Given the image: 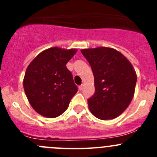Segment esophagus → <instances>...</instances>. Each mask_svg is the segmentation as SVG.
<instances>
[{"label":"esophagus","mask_w":157,"mask_h":157,"mask_svg":"<svg viewBox=\"0 0 157 157\" xmlns=\"http://www.w3.org/2000/svg\"><path fill=\"white\" fill-rule=\"evenodd\" d=\"M83 84H81L80 86H79V90H82L83 89Z\"/></svg>","instance_id":"obj_1"}]
</instances>
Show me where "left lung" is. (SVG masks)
<instances>
[{
    "label": "left lung",
    "instance_id": "8db88e82",
    "mask_svg": "<svg viewBox=\"0 0 157 157\" xmlns=\"http://www.w3.org/2000/svg\"><path fill=\"white\" fill-rule=\"evenodd\" d=\"M94 75L95 93L88 99L91 113L102 120L113 119L124 112L134 94L137 74L118 51L107 47L80 50Z\"/></svg>",
    "mask_w": 157,
    "mask_h": 157
}]
</instances>
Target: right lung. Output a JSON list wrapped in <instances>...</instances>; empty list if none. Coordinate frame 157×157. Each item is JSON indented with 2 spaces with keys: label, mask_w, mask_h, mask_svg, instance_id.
I'll return each mask as SVG.
<instances>
[{
  "label": "right lung",
  "mask_w": 157,
  "mask_h": 157,
  "mask_svg": "<svg viewBox=\"0 0 157 157\" xmlns=\"http://www.w3.org/2000/svg\"><path fill=\"white\" fill-rule=\"evenodd\" d=\"M77 49L53 47L32 61L23 79V88L34 110L46 118H56L68 108L78 88L66 64Z\"/></svg>",
  "instance_id": "1"
}]
</instances>
